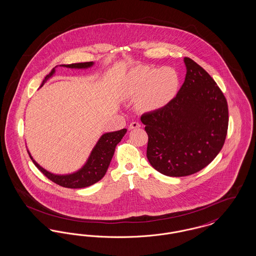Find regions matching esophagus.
Returning <instances> with one entry per match:
<instances>
[{
	"label": "esophagus",
	"mask_w": 256,
	"mask_h": 256,
	"mask_svg": "<svg viewBox=\"0 0 256 256\" xmlns=\"http://www.w3.org/2000/svg\"><path fill=\"white\" fill-rule=\"evenodd\" d=\"M140 126H141V124L138 122H130V126H128V130H135V128H138Z\"/></svg>",
	"instance_id": "esophagus-1"
}]
</instances>
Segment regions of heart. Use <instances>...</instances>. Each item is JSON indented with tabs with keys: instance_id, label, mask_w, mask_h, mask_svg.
Listing matches in <instances>:
<instances>
[{
	"instance_id": "heart-1",
	"label": "heart",
	"mask_w": 256,
	"mask_h": 256,
	"mask_svg": "<svg viewBox=\"0 0 256 256\" xmlns=\"http://www.w3.org/2000/svg\"><path fill=\"white\" fill-rule=\"evenodd\" d=\"M180 86V74L174 67L138 66L126 74L121 94L124 98L135 100L140 111L154 112L170 104Z\"/></svg>"
}]
</instances>
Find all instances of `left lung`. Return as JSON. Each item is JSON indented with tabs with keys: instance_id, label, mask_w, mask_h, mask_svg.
<instances>
[{
	"instance_id": "1",
	"label": "left lung",
	"mask_w": 256,
	"mask_h": 256,
	"mask_svg": "<svg viewBox=\"0 0 256 256\" xmlns=\"http://www.w3.org/2000/svg\"><path fill=\"white\" fill-rule=\"evenodd\" d=\"M186 76L178 96L164 110L142 115L148 136L150 164L168 176L204 169L224 146L228 102L215 80L195 61L184 58Z\"/></svg>"
}]
</instances>
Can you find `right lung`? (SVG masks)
<instances>
[{"instance_id": "add662e5", "label": "right lung", "mask_w": 256, "mask_h": 256, "mask_svg": "<svg viewBox=\"0 0 256 256\" xmlns=\"http://www.w3.org/2000/svg\"><path fill=\"white\" fill-rule=\"evenodd\" d=\"M94 64L95 62L92 61V62L74 63V64H67V65L66 64L58 65L50 71L49 74L45 76L40 87L44 86V84L47 80H49L50 78H52L56 74V68L58 66L80 70V69L91 68L94 66ZM126 134V128L102 134L98 138L96 145L92 148L88 158L86 160V163L82 166V168L69 174H54L50 170L44 169L34 159L28 148H26V150L28 152L30 158L34 163V165L52 182L66 188H72V189L84 188L95 184L104 176L106 170L108 169L110 161L113 158L116 146L121 142L122 137Z\"/></svg>"}]
</instances>
